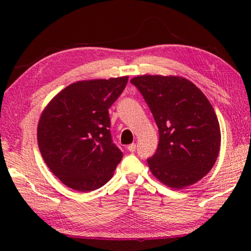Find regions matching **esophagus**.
<instances>
[{
    "instance_id": "esophagus-1",
    "label": "esophagus",
    "mask_w": 251,
    "mask_h": 251,
    "mask_svg": "<svg viewBox=\"0 0 251 251\" xmlns=\"http://www.w3.org/2000/svg\"><path fill=\"white\" fill-rule=\"evenodd\" d=\"M127 150H128L130 152H133L136 151V144H130V145L127 146Z\"/></svg>"
}]
</instances>
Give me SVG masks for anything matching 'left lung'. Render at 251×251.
Returning a JSON list of instances; mask_svg holds the SVG:
<instances>
[{
	"label": "left lung",
	"instance_id": "left-lung-1",
	"mask_svg": "<svg viewBox=\"0 0 251 251\" xmlns=\"http://www.w3.org/2000/svg\"><path fill=\"white\" fill-rule=\"evenodd\" d=\"M159 131L155 154L147 159L157 179L181 189L201 180L219 154L220 128L209 100L196 85L178 76L131 78Z\"/></svg>",
	"mask_w": 251,
	"mask_h": 251
}]
</instances>
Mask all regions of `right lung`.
I'll use <instances>...</instances> for the list:
<instances>
[{"label": "right lung", "mask_w": 251, "mask_h": 251, "mask_svg": "<svg viewBox=\"0 0 251 251\" xmlns=\"http://www.w3.org/2000/svg\"><path fill=\"white\" fill-rule=\"evenodd\" d=\"M128 77L80 80L50 101L37 127V143L55 176L78 192H91L113 177L123 152L113 143L108 108Z\"/></svg>", "instance_id": "1"}]
</instances>
